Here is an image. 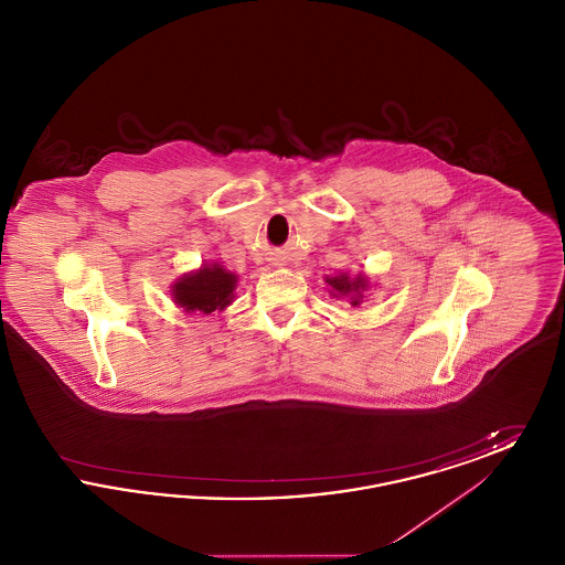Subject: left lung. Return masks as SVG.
<instances>
[{
  "label": "left lung",
  "mask_w": 565,
  "mask_h": 565,
  "mask_svg": "<svg viewBox=\"0 0 565 565\" xmlns=\"http://www.w3.org/2000/svg\"><path fill=\"white\" fill-rule=\"evenodd\" d=\"M323 281L328 286V295L337 298V300L345 298L351 307H360L362 300L366 298V292L371 290V281L364 273L350 275L345 270V273H339V275H328Z\"/></svg>",
  "instance_id": "8db88e82"
}]
</instances>
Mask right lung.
<instances>
[{
    "label": "right lung",
    "instance_id": "right-lung-1",
    "mask_svg": "<svg viewBox=\"0 0 565 565\" xmlns=\"http://www.w3.org/2000/svg\"><path fill=\"white\" fill-rule=\"evenodd\" d=\"M239 275L224 269L220 263H203L199 269L180 275L171 286V298L186 313L224 311L237 290Z\"/></svg>",
    "mask_w": 565,
    "mask_h": 565
}]
</instances>
